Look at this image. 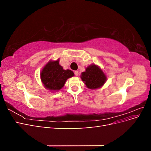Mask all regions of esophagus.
Listing matches in <instances>:
<instances>
[{
  "mask_svg": "<svg viewBox=\"0 0 151 151\" xmlns=\"http://www.w3.org/2000/svg\"><path fill=\"white\" fill-rule=\"evenodd\" d=\"M74 74H75V76H77L79 75V72L77 71V70L74 71Z\"/></svg>",
  "mask_w": 151,
  "mask_h": 151,
  "instance_id": "34e87169",
  "label": "esophagus"
}]
</instances>
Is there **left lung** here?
Wrapping results in <instances>:
<instances>
[{"mask_svg": "<svg viewBox=\"0 0 151 151\" xmlns=\"http://www.w3.org/2000/svg\"><path fill=\"white\" fill-rule=\"evenodd\" d=\"M81 78L87 88L90 89L101 88L107 80L101 68L94 63L87 67L85 72L81 73Z\"/></svg>", "mask_w": 151, "mask_h": 151, "instance_id": "1", "label": "left lung"}]
</instances>
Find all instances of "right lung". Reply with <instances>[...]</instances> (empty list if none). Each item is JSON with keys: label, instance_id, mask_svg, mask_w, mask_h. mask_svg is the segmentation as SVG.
Here are the masks:
<instances>
[{"label": "right lung", "instance_id": "add662e5", "mask_svg": "<svg viewBox=\"0 0 151 151\" xmlns=\"http://www.w3.org/2000/svg\"><path fill=\"white\" fill-rule=\"evenodd\" d=\"M74 76L70 70H64L57 60L49 61L40 73L41 80L45 88L50 91H58L64 86L66 81Z\"/></svg>", "mask_w": 151, "mask_h": 151}]
</instances>
